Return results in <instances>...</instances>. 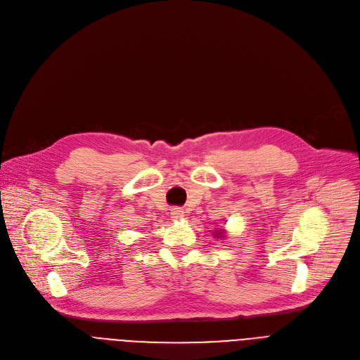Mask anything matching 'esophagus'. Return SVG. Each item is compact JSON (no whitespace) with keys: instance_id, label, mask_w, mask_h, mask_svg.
<instances>
[{"instance_id":"esophagus-1","label":"esophagus","mask_w":360,"mask_h":360,"mask_svg":"<svg viewBox=\"0 0 360 360\" xmlns=\"http://www.w3.org/2000/svg\"><path fill=\"white\" fill-rule=\"evenodd\" d=\"M170 217H172V220H182L185 217V212L182 209H174L170 212Z\"/></svg>"}]
</instances>
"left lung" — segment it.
<instances>
[{"label": "left lung", "mask_w": 360, "mask_h": 360, "mask_svg": "<svg viewBox=\"0 0 360 360\" xmlns=\"http://www.w3.org/2000/svg\"><path fill=\"white\" fill-rule=\"evenodd\" d=\"M216 236H217V238H221V236H223V232H221V231H219V232L216 231Z\"/></svg>", "instance_id": "obj_1"}]
</instances>
